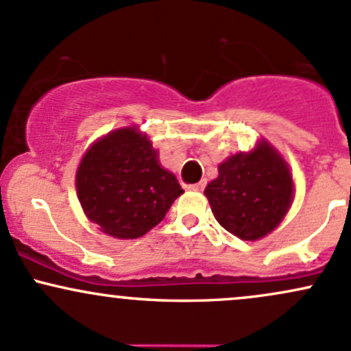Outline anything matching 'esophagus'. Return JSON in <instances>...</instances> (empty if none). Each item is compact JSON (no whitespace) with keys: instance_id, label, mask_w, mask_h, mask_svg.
Returning <instances> with one entry per match:
<instances>
[{"instance_id":"esophagus-1","label":"esophagus","mask_w":351,"mask_h":351,"mask_svg":"<svg viewBox=\"0 0 351 351\" xmlns=\"http://www.w3.org/2000/svg\"><path fill=\"white\" fill-rule=\"evenodd\" d=\"M205 186H206V182H205V180H202V182H198L196 184H193V186H191V188H193L195 191H203V190H205Z\"/></svg>"}]
</instances>
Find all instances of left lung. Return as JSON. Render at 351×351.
Wrapping results in <instances>:
<instances>
[{
    "label": "left lung",
    "mask_w": 351,
    "mask_h": 351,
    "mask_svg": "<svg viewBox=\"0 0 351 351\" xmlns=\"http://www.w3.org/2000/svg\"><path fill=\"white\" fill-rule=\"evenodd\" d=\"M205 195L219 225L241 240H260L276 228L293 199L287 161L268 141L237 153L218 167Z\"/></svg>",
    "instance_id": "8db88e82"
}]
</instances>
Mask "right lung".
I'll use <instances>...</instances> for the list:
<instances>
[{"label":"right lung","instance_id":"add662e5","mask_svg":"<svg viewBox=\"0 0 351 351\" xmlns=\"http://www.w3.org/2000/svg\"><path fill=\"white\" fill-rule=\"evenodd\" d=\"M76 193L103 233L133 240L156 226L183 190L175 175L161 168L148 136L128 126L108 133L84 153Z\"/></svg>","mask_w":351,"mask_h":351}]
</instances>
